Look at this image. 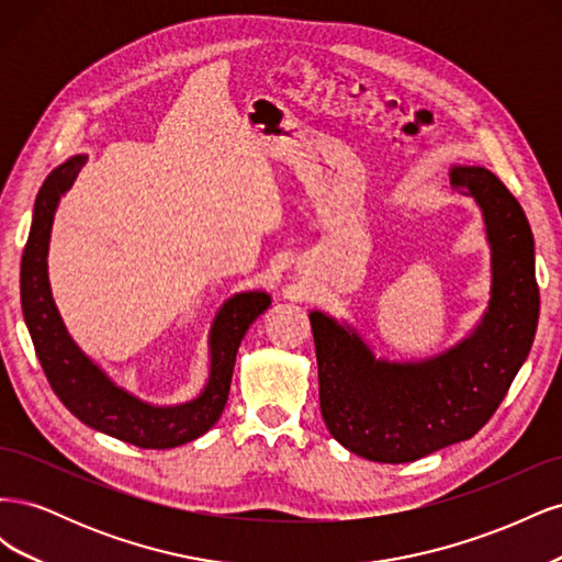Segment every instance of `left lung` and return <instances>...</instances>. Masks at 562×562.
Here are the masks:
<instances>
[{
    "instance_id": "left-lung-1",
    "label": "left lung",
    "mask_w": 562,
    "mask_h": 562,
    "mask_svg": "<svg viewBox=\"0 0 562 562\" xmlns=\"http://www.w3.org/2000/svg\"><path fill=\"white\" fill-rule=\"evenodd\" d=\"M450 182L479 201L492 248L490 307L471 337L429 361L389 363L330 316L310 314L323 422L370 462H415L479 434L535 342V239L520 203L481 166H454Z\"/></svg>"
}]
</instances>
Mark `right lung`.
<instances>
[{
	"label": "right lung",
	"mask_w": 562,
	"mask_h": 562,
	"mask_svg": "<svg viewBox=\"0 0 562 562\" xmlns=\"http://www.w3.org/2000/svg\"><path fill=\"white\" fill-rule=\"evenodd\" d=\"M83 161L87 157H72L54 168L35 201L21 262V304L32 345L50 389L77 419L138 448H178L206 434L223 415L236 351L250 323L269 307L271 297L267 293H239L223 304L211 330V378L199 398L157 407L114 386L67 335L46 274L50 223L60 196L72 187Z\"/></svg>",
	"instance_id": "right-lung-1"
}]
</instances>
